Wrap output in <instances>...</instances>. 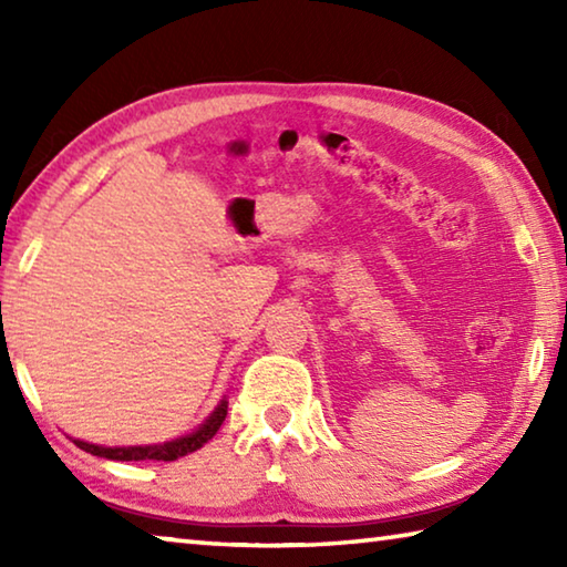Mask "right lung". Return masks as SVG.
Wrapping results in <instances>:
<instances>
[{"instance_id": "1", "label": "right lung", "mask_w": 567, "mask_h": 567, "mask_svg": "<svg viewBox=\"0 0 567 567\" xmlns=\"http://www.w3.org/2000/svg\"><path fill=\"white\" fill-rule=\"evenodd\" d=\"M227 415V398L219 400V405L209 412L207 420L203 425L192 430V433L167 440V443H157V445H127V447H107V445H94V443H84V440L72 437V443L84 450V453H92L97 457H107V460H122V463H132V460H165V463H172V460L185 457L195 450L203 447L207 440H213L219 425L225 422Z\"/></svg>"}]
</instances>
